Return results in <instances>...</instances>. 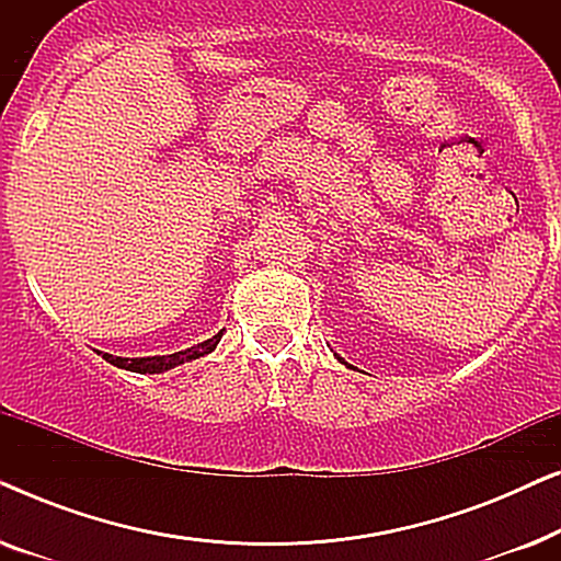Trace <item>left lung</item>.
<instances>
[{
	"instance_id": "1",
	"label": "left lung",
	"mask_w": 561,
	"mask_h": 561,
	"mask_svg": "<svg viewBox=\"0 0 561 561\" xmlns=\"http://www.w3.org/2000/svg\"><path fill=\"white\" fill-rule=\"evenodd\" d=\"M336 359H340V363H342V365H347V363H344V359H342V357H336Z\"/></svg>"
}]
</instances>
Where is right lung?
Masks as SVG:
<instances>
[{
	"label": "right lung",
	"mask_w": 561,
	"mask_h": 561,
	"mask_svg": "<svg viewBox=\"0 0 561 561\" xmlns=\"http://www.w3.org/2000/svg\"><path fill=\"white\" fill-rule=\"evenodd\" d=\"M221 334H225V329L217 332L211 336V340H206L202 344H196V347H188L183 352H173V355H156V357H114L110 352H99L106 363H112L114 367H122V370H129V373H165L171 370V367H179L183 363H191V359H198L204 355H209V352L217 350V344L221 340Z\"/></svg>",
	"instance_id": "right-lung-1"
}]
</instances>
